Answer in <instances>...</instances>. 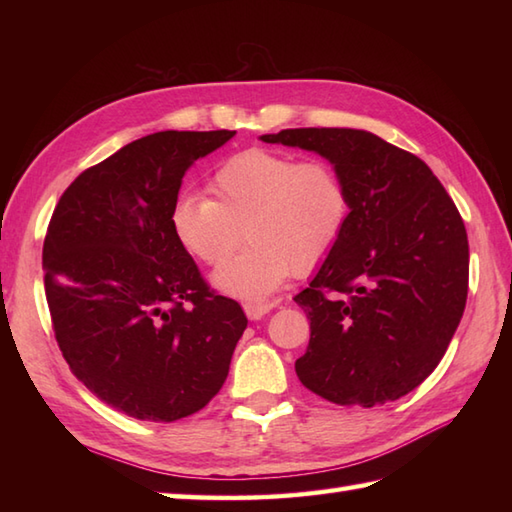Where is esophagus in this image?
<instances>
[{
    "instance_id": "1",
    "label": "esophagus",
    "mask_w": 512,
    "mask_h": 512,
    "mask_svg": "<svg viewBox=\"0 0 512 512\" xmlns=\"http://www.w3.org/2000/svg\"><path fill=\"white\" fill-rule=\"evenodd\" d=\"M275 308V303L273 301H264V303H246L244 306V310H246V314H248V319L250 321H257V319H262L264 314H268L270 310Z\"/></svg>"
}]
</instances>
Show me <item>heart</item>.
Listing matches in <instances>:
<instances>
[{
    "instance_id": "obj_1",
    "label": "heart",
    "mask_w": 512,
    "mask_h": 512,
    "mask_svg": "<svg viewBox=\"0 0 512 512\" xmlns=\"http://www.w3.org/2000/svg\"><path fill=\"white\" fill-rule=\"evenodd\" d=\"M211 198L180 195L169 226L184 253L220 266L213 275L226 295L259 301L295 275L328 259L350 224L352 198L343 173L328 160H299L268 149H244L226 158L209 180Z\"/></svg>"
}]
</instances>
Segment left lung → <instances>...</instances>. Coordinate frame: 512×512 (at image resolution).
<instances>
[{
	"instance_id": "left-lung-1",
	"label": "left lung",
	"mask_w": 512,
	"mask_h": 512,
	"mask_svg": "<svg viewBox=\"0 0 512 512\" xmlns=\"http://www.w3.org/2000/svg\"><path fill=\"white\" fill-rule=\"evenodd\" d=\"M317 151L350 187V224L295 301L310 319L297 376L336 405L374 407L416 389L442 361L469 292L458 206L424 162L363 129L262 136Z\"/></svg>"
}]
</instances>
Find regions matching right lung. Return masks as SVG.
<instances>
[{
    "instance_id": "obj_1",
    "label": "right lung",
    "mask_w": 512,
    "mask_h": 512,
    "mask_svg": "<svg viewBox=\"0 0 512 512\" xmlns=\"http://www.w3.org/2000/svg\"><path fill=\"white\" fill-rule=\"evenodd\" d=\"M235 132H158L85 169L43 242L52 330L74 376L116 411L173 422L222 389L246 314L169 226L182 176Z\"/></svg>"
}]
</instances>
